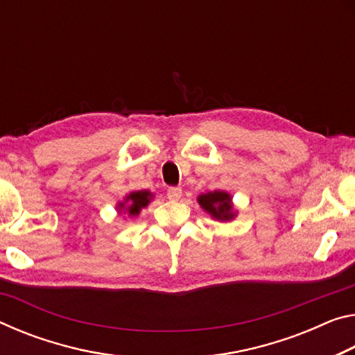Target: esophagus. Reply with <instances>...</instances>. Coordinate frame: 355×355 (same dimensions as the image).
Returning a JSON list of instances; mask_svg holds the SVG:
<instances>
[{"instance_id":"34e87169","label":"esophagus","mask_w":355,"mask_h":355,"mask_svg":"<svg viewBox=\"0 0 355 355\" xmlns=\"http://www.w3.org/2000/svg\"><path fill=\"white\" fill-rule=\"evenodd\" d=\"M182 188H178V187H175V188H168L167 189V199L168 200H178L180 198H182Z\"/></svg>"}]
</instances>
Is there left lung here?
Returning a JSON list of instances; mask_svg holds the SVG:
<instances>
[{"instance_id":"8db88e82","label":"left lung","mask_w":355,"mask_h":355,"mask_svg":"<svg viewBox=\"0 0 355 355\" xmlns=\"http://www.w3.org/2000/svg\"><path fill=\"white\" fill-rule=\"evenodd\" d=\"M199 205L218 221H230L234 219L237 211L232 207V198L224 191H213V193L200 194L198 198Z\"/></svg>"}]
</instances>
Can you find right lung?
I'll return each instance as SVG.
<instances>
[{
  "mask_svg": "<svg viewBox=\"0 0 355 355\" xmlns=\"http://www.w3.org/2000/svg\"><path fill=\"white\" fill-rule=\"evenodd\" d=\"M151 199H153V194L147 189L132 191V193H129L126 196L125 200L118 204V208H120V210H125L129 216H137L140 210L150 204Z\"/></svg>",
  "mask_w": 355,
  "mask_h": 355,
  "instance_id": "add662e5",
  "label": "right lung"
}]
</instances>
